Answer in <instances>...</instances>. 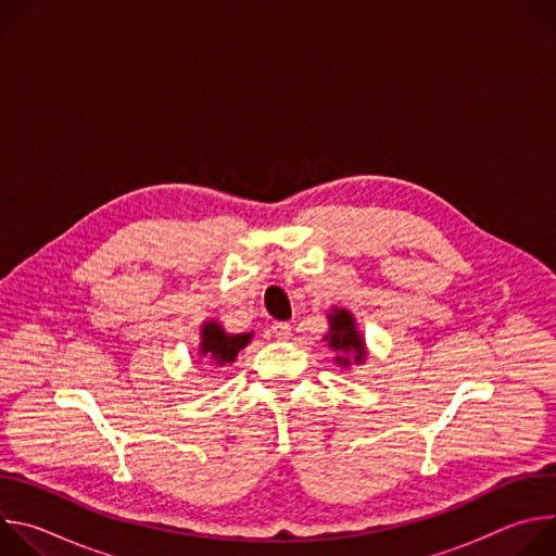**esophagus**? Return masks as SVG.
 <instances>
[{
    "label": "esophagus",
    "mask_w": 556,
    "mask_h": 556,
    "mask_svg": "<svg viewBox=\"0 0 556 556\" xmlns=\"http://www.w3.org/2000/svg\"><path fill=\"white\" fill-rule=\"evenodd\" d=\"M270 330H273V334H275L277 339H290V334H292L290 324H283V321H275Z\"/></svg>",
    "instance_id": "esophagus-1"
}]
</instances>
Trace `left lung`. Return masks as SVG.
<instances>
[{"label": "left lung", "instance_id": "obj_1", "mask_svg": "<svg viewBox=\"0 0 556 556\" xmlns=\"http://www.w3.org/2000/svg\"><path fill=\"white\" fill-rule=\"evenodd\" d=\"M330 332L324 337V341H328V345L339 352V356L334 358L337 365L341 367H350L352 363L361 365L365 361V341L361 337V332L356 330V321L352 312L343 309V307H334L330 314Z\"/></svg>", "mask_w": 556, "mask_h": 556}]
</instances>
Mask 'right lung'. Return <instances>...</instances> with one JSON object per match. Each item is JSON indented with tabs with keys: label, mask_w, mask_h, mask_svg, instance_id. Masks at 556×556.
Listing matches in <instances>:
<instances>
[{
	"label": "right lung",
	"mask_w": 556,
	"mask_h": 556,
	"mask_svg": "<svg viewBox=\"0 0 556 556\" xmlns=\"http://www.w3.org/2000/svg\"><path fill=\"white\" fill-rule=\"evenodd\" d=\"M202 341H200V354L208 356L215 365H228L237 358V352L244 350L253 334H228L224 328L215 321H206L202 326Z\"/></svg>",
	"instance_id": "obj_1"
}]
</instances>
